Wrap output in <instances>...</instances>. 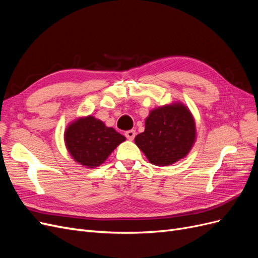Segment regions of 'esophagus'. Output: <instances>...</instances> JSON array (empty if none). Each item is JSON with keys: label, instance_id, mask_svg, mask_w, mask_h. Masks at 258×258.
Listing matches in <instances>:
<instances>
[{"label": "esophagus", "instance_id": "esophagus-1", "mask_svg": "<svg viewBox=\"0 0 258 258\" xmlns=\"http://www.w3.org/2000/svg\"><path fill=\"white\" fill-rule=\"evenodd\" d=\"M124 136H126V138L129 140V141H132V140H134L136 137V130H128V131H126Z\"/></svg>", "mask_w": 258, "mask_h": 258}]
</instances>
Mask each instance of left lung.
<instances>
[{
    "mask_svg": "<svg viewBox=\"0 0 258 258\" xmlns=\"http://www.w3.org/2000/svg\"><path fill=\"white\" fill-rule=\"evenodd\" d=\"M196 138V122L190 110L175 101L153 108L145 119L144 132L136 137L135 142L148 161L165 167L185 158Z\"/></svg>",
    "mask_w": 258,
    "mask_h": 258,
    "instance_id": "obj_1",
    "label": "left lung"
}]
</instances>
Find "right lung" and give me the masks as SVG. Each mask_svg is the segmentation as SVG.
Segmentation results:
<instances>
[{
  "label": "right lung",
  "instance_id": "add662e5",
  "mask_svg": "<svg viewBox=\"0 0 258 258\" xmlns=\"http://www.w3.org/2000/svg\"><path fill=\"white\" fill-rule=\"evenodd\" d=\"M123 141L126 138L92 115L79 117L64 130V144L70 156L90 169L102 165Z\"/></svg>",
  "mask_w": 258,
  "mask_h": 258
}]
</instances>
